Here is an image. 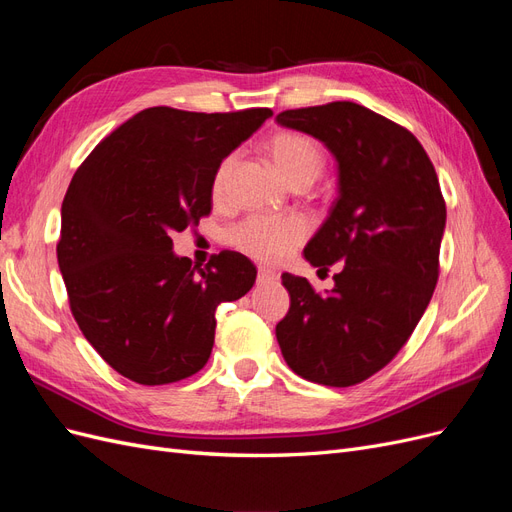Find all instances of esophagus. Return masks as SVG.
Here are the masks:
<instances>
[{
    "instance_id": "esophagus-1",
    "label": "esophagus",
    "mask_w": 512,
    "mask_h": 512,
    "mask_svg": "<svg viewBox=\"0 0 512 512\" xmlns=\"http://www.w3.org/2000/svg\"><path fill=\"white\" fill-rule=\"evenodd\" d=\"M275 280H277L275 271H271L267 267H258V275H256L258 284H269V282H275Z\"/></svg>"
}]
</instances>
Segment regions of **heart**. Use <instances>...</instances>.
<instances>
[{
	"mask_svg": "<svg viewBox=\"0 0 512 512\" xmlns=\"http://www.w3.org/2000/svg\"><path fill=\"white\" fill-rule=\"evenodd\" d=\"M267 151L277 170L292 185H309L324 168V149L314 136L297 130L275 132L267 141ZM235 153H228L215 166L211 177V196L222 200L228 179L235 168ZM309 224L301 215H250L230 230V243L239 252L262 262H280L288 258L307 239Z\"/></svg>",
	"mask_w": 512,
	"mask_h": 512,
	"instance_id": "obj_1",
	"label": "heart"
}]
</instances>
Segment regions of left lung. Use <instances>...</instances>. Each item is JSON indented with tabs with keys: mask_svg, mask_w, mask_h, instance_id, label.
<instances>
[{
	"mask_svg": "<svg viewBox=\"0 0 512 512\" xmlns=\"http://www.w3.org/2000/svg\"><path fill=\"white\" fill-rule=\"evenodd\" d=\"M277 123L337 158L339 196L305 258L320 271L342 267L324 294L282 275L290 309L277 342L294 374L354 386L395 359L431 301L446 224L440 181L410 130L356 102L292 108Z\"/></svg>",
	"mask_w": 512,
	"mask_h": 512,
	"instance_id": "1",
	"label": "left lung"
}]
</instances>
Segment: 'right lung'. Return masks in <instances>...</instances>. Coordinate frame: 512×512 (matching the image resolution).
I'll return each mask as SVG.
<instances>
[{"label":"right lung","mask_w":512,"mask_h":512,"mask_svg":"<svg viewBox=\"0 0 512 512\" xmlns=\"http://www.w3.org/2000/svg\"><path fill=\"white\" fill-rule=\"evenodd\" d=\"M271 115L145 108L74 173L59 271L76 324L123 378L158 386L194 376L211 356L215 309L254 286L250 258L224 250L196 269L173 254V235L207 218L215 166Z\"/></svg>","instance_id":"right-lung-1"}]
</instances>
